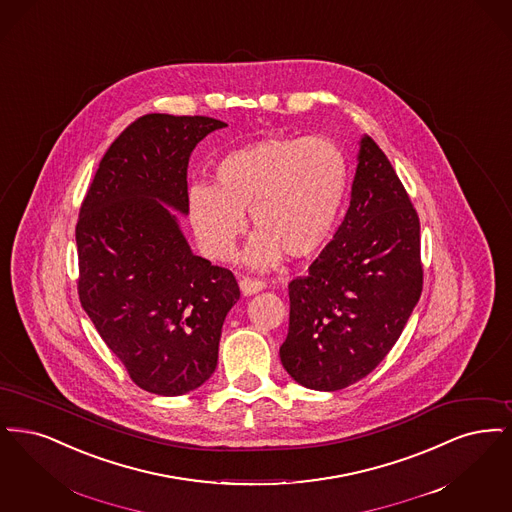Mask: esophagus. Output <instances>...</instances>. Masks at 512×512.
I'll use <instances>...</instances> for the list:
<instances>
[{
    "mask_svg": "<svg viewBox=\"0 0 512 512\" xmlns=\"http://www.w3.org/2000/svg\"><path fill=\"white\" fill-rule=\"evenodd\" d=\"M239 287H241V292L245 294V296H252V294H256V292H260V290H264V283L262 281H258V279H248V277H243L241 281H239Z\"/></svg>",
    "mask_w": 512,
    "mask_h": 512,
    "instance_id": "obj_1",
    "label": "esophagus"
}]
</instances>
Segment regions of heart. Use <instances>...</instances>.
Returning <instances> with one entry per match:
<instances>
[{
	"mask_svg": "<svg viewBox=\"0 0 512 512\" xmlns=\"http://www.w3.org/2000/svg\"><path fill=\"white\" fill-rule=\"evenodd\" d=\"M214 178L216 185L195 183L187 191V218L200 248L229 260L250 214L258 231L246 246V266L267 269L283 254L308 260L327 245L348 164L329 137H267L223 156Z\"/></svg>",
	"mask_w": 512,
	"mask_h": 512,
	"instance_id": "heart-1",
	"label": "heart"
}]
</instances>
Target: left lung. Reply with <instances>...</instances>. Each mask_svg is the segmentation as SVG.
<instances>
[{"mask_svg": "<svg viewBox=\"0 0 512 512\" xmlns=\"http://www.w3.org/2000/svg\"><path fill=\"white\" fill-rule=\"evenodd\" d=\"M421 290L419 216L390 160L363 135L344 222L308 275L290 281L283 367L321 392L367 377L400 338Z\"/></svg>", "mask_w": 512, "mask_h": 512, "instance_id": "obj_1", "label": "left lung"}]
</instances>
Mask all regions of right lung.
Returning <instances> with one entry per match:
<instances>
[{
	"label": "right lung",
	"mask_w": 512,
	"mask_h": 512,
	"mask_svg": "<svg viewBox=\"0 0 512 512\" xmlns=\"http://www.w3.org/2000/svg\"><path fill=\"white\" fill-rule=\"evenodd\" d=\"M227 124L147 114L99 162L76 225L78 294L135 384L158 396L197 390L218 365L223 321L241 298L233 273L193 254L187 216L193 149Z\"/></svg>",
	"instance_id": "right-lung-1"
}]
</instances>
